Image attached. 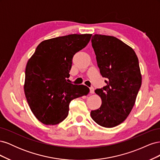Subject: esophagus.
<instances>
[{
  "mask_svg": "<svg viewBox=\"0 0 160 160\" xmlns=\"http://www.w3.org/2000/svg\"><path fill=\"white\" fill-rule=\"evenodd\" d=\"M89 89H90V93H94L95 89H94L93 87H91V88H90Z\"/></svg>",
  "mask_w": 160,
  "mask_h": 160,
  "instance_id": "1",
  "label": "esophagus"
}]
</instances>
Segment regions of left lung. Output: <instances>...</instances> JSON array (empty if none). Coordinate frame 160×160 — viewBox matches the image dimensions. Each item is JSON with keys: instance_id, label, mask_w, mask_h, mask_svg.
Listing matches in <instances>:
<instances>
[{"instance_id": "1", "label": "left lung", "mask_w": 160, "mask_h": 160, "mask_svg": "<svg viewBox=\"0 0 160 160\" xmlns=\"http://www.w3.org/2000/svg\"><path fill=\"white\" fill-rule=\"evenodd\" d=\"M91 42L107 85L95 91L102 104L91 111V116L101 126L113 128L128 118L141 88L138 58L132 47L115 37L96 34Z\"/></svg>"}]
</instances>
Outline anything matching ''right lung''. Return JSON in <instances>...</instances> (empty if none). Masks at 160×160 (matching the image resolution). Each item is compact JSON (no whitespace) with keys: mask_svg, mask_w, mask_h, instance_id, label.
<instances>
[{"mask_svg":"<svg viewBox=\"0 0 160 160\" xmlns=\"http://www.w3.org/2000/svg\"><path fill=\"white\" fill-rule=\"evenodd\" d=\"M91 36L72 34L43 41L28 61L24 90L32 112L41 123H61L68 115L71 101L89 93L87 86L68 83L67 79L72 57Z\"/></svg>","mask_w":160,"mask_h":160,"instance_id":"1","label":"right lung"}]
</instances>
